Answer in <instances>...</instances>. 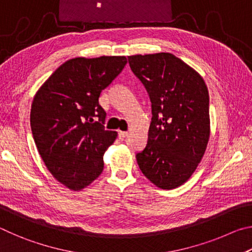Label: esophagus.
Instances as JSON below:
<instances>
[{
  "instance_id": "obj_1",
  "label": "esophagus",
  "mask_w": 252,
  "mask_h": 252,
  "mask_svg": "<svg viewBox=\"0 0 252 252\" xmlns=\"http://www.w3.org/2000/svg\"><path fill=\"white\" fill-rule=\"evenodd\" d=\"M126 135H127V132L126 131H119L118 132V136H119V139H120V140L125 139Z\"/></svg>"
}]
</instances>
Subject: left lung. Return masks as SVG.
Here are the masks:
<instances>
[{
	"mask_svg": "<svg viewBox=\"0 0 252 252\" xmlns=\"http://www.w3.org/2000/svg\"><path fill=\"white\" fill-rule=\"evenodd\" d=\"M151 101L148 143L136 153L142 173L161 189H174L197 169L210 136L209 92L197 71L171 53L127 57Z\"/></svg>",
	"mask_w": 252,
	"mask_h": 252,
	"instance_id": "8db88e82",
	"label": "left lung"
}]
</instances>
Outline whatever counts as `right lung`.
I'll return each mask as SVG.
<instances>
[{"label": "right lung", "mask_w": 252, "mask_h": 252, "mask_svg": "<svg viewBox=\"0 0 252 252\" xmlns=\"http://www.w3.org/2000/svg\"><path fill=\"white\" fill-rule=\"evenodd\" d=\"M126 57L75 58L63 63L34 96L31 130L51 174L81 190L103 171V155L118 133L105 130L102 90L121 73Z\"/></svg>", "instance_id": "add662e5"}]
</instances>
